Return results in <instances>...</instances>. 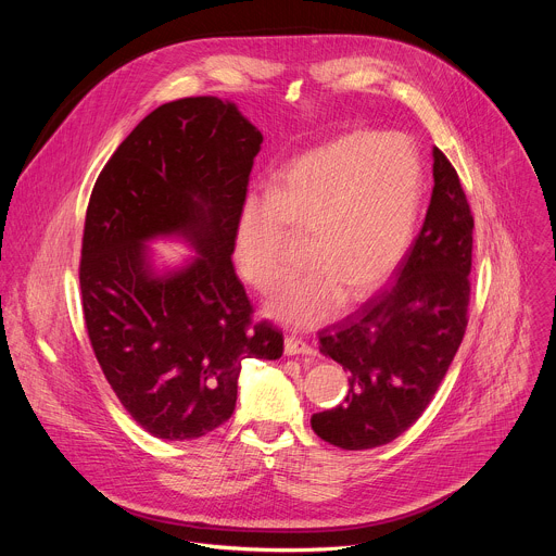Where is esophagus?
Returning <instances> with one entry per match:
<instances>
[{
	"label": "esophagus",
	"instance_id": "obj_1",
	"mask_svg": "<svg viewBox=\"0 0 556 556\" xmlns=\"http://www.w3.org/2000/svg\"><path fill=\"white\" fill-rule=\"evenodd\" d=\"M288 356H296V354H314V348L309 343H305L299 337H286V345H283Z\"/></svg>",
	"mask_w": 556,
	"mask_h": 556
}]
</instances>
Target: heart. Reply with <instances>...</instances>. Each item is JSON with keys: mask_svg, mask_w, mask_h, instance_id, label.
I'll list each match as a JSON object with an SVG mask.
<instances>
[{"mask_svg": "<svg viewBox=\"0 0 556 556\" xmlns=\"http://www.w3.org/2000/svg\"><path fill=\"white\" fill-rule=\"evenodd\" d=\"M422 193L416 147L399 134H350L299 157L270 193L237 213L235 260L257 292L288 270V231L307 235L303 257L268 312L292 328L326 324L345 301L378 290L409 253Z\"/></svg>", "mask_w": 556, "mask_h": 556, "instance_id": "b5f03b06", "label": "heart"}]
</instances>
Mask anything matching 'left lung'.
<instances>
[{
  "label": "left lung",
  "mask_w": 556,
  "mask_h": 556,
  "mask_svg": "<svg viewBox=\"0 0 556 556\" xmlns=\"http://www.w3.org/2000/svg\"><path fill=\"white\" fill-rule=\"evenodd\" d=\"M425 224L395 279L319 332V350L350 374L345 401L312 416L321 440L363 451L403 435L429 407L464 339L472 215L448 157L433 147Z\"/></svg>",
  "instance_id": "obj_1"
}]
</instances>
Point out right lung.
<instances>
[{"label":"right lung","instance_id":"add662e5","mask_svg":"<svg viewBox=\"0 0 556 556\" xmlns=\"http://www.w3.org/2000/svg\"><path fill=\"white\" fill-rule=\"evenodd\" d=\"M262 140L228 101L165 103L118 144L92 189L78 264L86 328L121 405L153 438L217 429L235 412L242 361L283 354V334L253 324L230 262ZM174 231L199 257L155 278L141 244Z\"/></svg>","mask_w":556,"mask_h":556}]
</instances>
